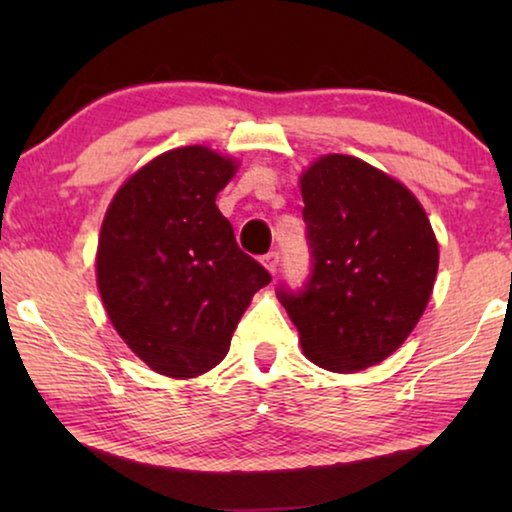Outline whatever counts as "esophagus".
<instances>
[{"instance_id": "esophagus-1", "label": "esophagus", "mask_w": 512, "mask_h": 512, "mask_svg": "<svg viewBox=\"0 0 512 512\" xmlns=\"http://www.w3.org/2000/svg\"><path fill=\"white\" fill-rule=\"evenodd\" d=\"M261 261L265 265V270L272 272V275H277V270H279V254H277V251H270V254H265Z\"/></svg>"}]
</instances>
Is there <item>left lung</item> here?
Returning a JSON list of instances; mask_svg holds the SVG:
<instances>
[{"instance_id":"1","label":"left lung","mask_w":512,"mask_h":512,"mask_svg":"<svg viewBox=\"0 0 512 512\" xmlns=\"http://www.w3.org/2000/svg\"><path fill=\"white\" fill-rule=\"evenodd\" d=\"M312 270L277 298L312 363L356 373L403 345L429 303L438 242L403 184L354 156L319 158L303 177Z\"/></svg>"}]
</instances>
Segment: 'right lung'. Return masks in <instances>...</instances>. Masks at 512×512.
Listing matches in <instances>:
<instances>
[{"label":"right lung","mask_w":512,"mask_h":512,"mask_svg":"<svg viewBox=\"0 0 512 512\" xmlns=\"http://www.w3.org/2000/svg\"><path fill=\"white\" fill-rule=\"evenodd\" d=\"M235 170L207 146H181L132 174L104 216L95 258L104 310L160 375L184 380L221 363L251 296L272 279L216 207Z\"/></svg>","instance_id":"add662e5"}]
</instances>
